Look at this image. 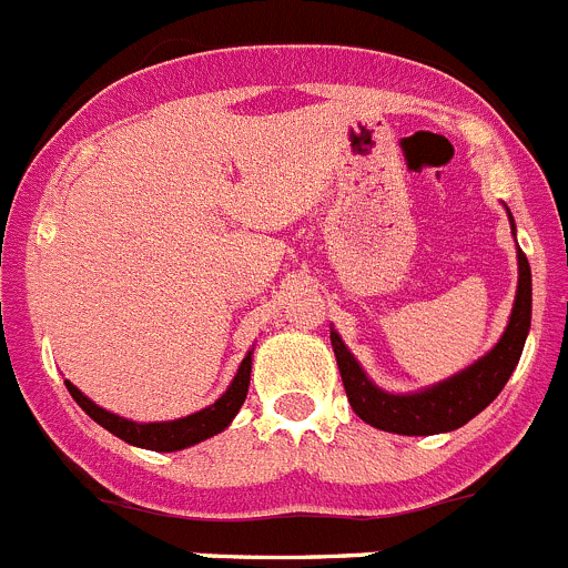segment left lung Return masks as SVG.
Returning a JSON list of instances; mask_svg holds the SVG:
<instances>
[{
	"instance_id": "obj_1",
	"label": "left lung",
	"mask_w": 568,
	"mask_h": 568,
	"mask_svg": "<svg viewBox=\"0 0 568 568\" xmlns=\"http://www.w3.org/2000/svg\"><path fill=\"white\" fill-rule=\"evenodd\" d=\"M507 214L515 234L513 212L507 209ZM529 325H532V272H529V260L518 246V291H515L507 328L481 359H475L473 365L453 373L447 379L410 393L382 390L356 362V356L347 351L334 325H331V345H334L347 402L362 422L376 430L398 433V436H436V433L458 430L484 407L493 405V398L504 390L524 354Z\"/></svg>"
}]
</instances>
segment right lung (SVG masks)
<instances>
[{"label": "right lung", "mask_w": 568, "mask_h": 568, "mask_svg": "<svg viewBox=\"0 0 568 568\" xmlns=\"http://www.w3.org/2000/svg\"><path fill=\"white\" fill-rule=\"evenodd\" d=\"M252 354L254 347L246 354V359L240 362L232 385L226 387V393L214 405L203 407V410L192 413V416L172 418V422H132V418H124L119 413H110L95 405L93 398H87L73 382L64 379V385H68L70 396L79 402L81 410L93 418L95 424H101L104 430H110L112 436H119L121 442L132 444V447L155 449V453H175V449L195 447V444L217 436V433H223L234 422L237 410L246 402L248 382H252Z\"/></svg>", "instance_id": "obj_1"}]
</instances>
